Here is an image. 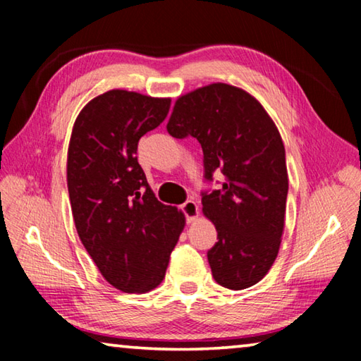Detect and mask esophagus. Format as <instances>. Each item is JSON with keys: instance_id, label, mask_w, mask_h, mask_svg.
Here are the masks:
<instances>
[{"instance_id": "34e87169", "label": "esophagus", "mask_w": 361, "mask_h": 361, "mask_svg": "<svg viewBox=\"0 0 361 361\" xmlns=\"http://www.w3.org/2000/svg\"><path fill=\"white\" fill-rule=\"evenodd\" d=\"M180 209L183 212V215H185L188 223L194 221V219L197 218V215H199V207H197V204L194 202V200H186V202L183 204Z\"/></svg>"}]
</instances>
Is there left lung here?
<instances>
[{
	"mask_svg": "<svg viewBox=\"0 0 361 361\" xmlns=\"http://www.w3.org/2000/svg\"><path fill=\"white\" fill-rule=\"evenodd\" d=\"M167 130L175 138H197L207 183L223 173L221 186L200 194L218 232L207 252L213 279L229 290L258 283L277 258L288 195L276 124L245 90L216 82L180 97Z\"/></svg>",
	"mask_w": 361,
	"mask_h": 361,
	"instance_id": "8db88e82",
	"label": "left lung"
}]
</instances>
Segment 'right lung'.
<instances>
[{"instance_id": "add662e5", "label": "right lung", "mask_w": 361, "mask_h": 361, "mask_svg": "<svg viewBox=\"0 0 361 361\" xmlns=\"http://www.w3.org/2000/svg\"><path fill=\"white\" fill-rule=\"evenodd\" d=\"M169 109V99L116 89L90 100L73 127L66 180L78 235L106 282L126 293L162 282L185 228L183 213L152 194L137 159L138 140Z\"/></svg>"}]
</instances>
